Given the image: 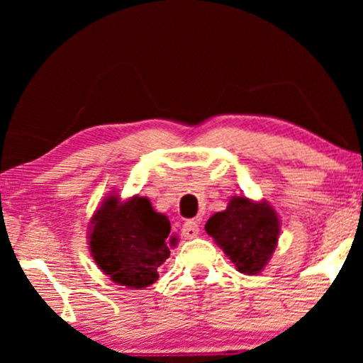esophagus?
Returning a JSON list of instances; mask_svg holds the SVG:
<instances>
[{
	"label": "esophagus",
	"instance_id": "obj_1",
	"mask_svg": "<svg viewBox=\"0 0 363 363\" xmlns=\"http://www.w3.org/2000/svg\"><path fill=\"white\" fill-rule=\"evenodd\" d=\"M183 236L186 238V240H193V238H196L200 235V225H198L196 220H188L185 225H183Z\"/></svg>",
	"mask_w": 363,
	"mask_h": 363
}]
</instances>
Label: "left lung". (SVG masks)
<instances>
[{
	"label": "left lung",
	"mask_w": 363,
	"mask_h": 363,
	"mask_svg": "<svg viewBox=\"0 0 363 363\" xmlns=\"http://www.w3.org/2000/svg\"><path fill=\"white\" fill-rule=\"evenodd\" d=\"M279 218L267 201L233 196L226 210L215 213L205 230L236 269L257 274L269 262L279 238Z\"/></svg>",
	"instance_id": "left-lung-1"
}]
</instances>
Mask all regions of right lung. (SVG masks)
<instances>
[{"label":"right lung","instance_id":"1","mask_svg":"<svg viewBox=\"0 0 363 363\" xmlns=\"http://www.w3.org/2000/svg\"><path fill=\"white\" fill-rule=\"evenodd\" d=\"M170 221L157 213L145 196L121 201L113 195L104 198L94 213L89 231L91 255L102 272L128 289H142L158 279V267L168 259Z\"/></svg>","mask_w":363,"mask_h":363}]
</instances>
